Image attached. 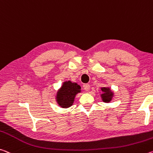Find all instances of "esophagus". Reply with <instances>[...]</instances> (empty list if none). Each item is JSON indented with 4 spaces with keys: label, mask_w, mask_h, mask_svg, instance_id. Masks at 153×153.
I'll return each mask as SVG.
<instances>
[{
    "label": "esophagus",
    "mask_w": 153,
    "mask_h": 153,
    "mask_svg": "<svg viewBox=\"0 0 153 153\" xmlns=\"http://www.w3.org/2000/svg\"><path fill=\"white\" fill-rule=\"evenodd\" d=\"M83 87H84V89L86 91H88L89 90H90V85H89V84H84Z\"/></svg>",
    "instance_id": "34e87169"
}]
</instances>
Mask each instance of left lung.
Returning a JSON list of instances; mask_svg holds the SVG:
<instances>
[{"mask_svg": "<svg viewBox=\"0 0 153 153\" xmlns=\"http://www.w3.org/2000/svg\"><path fill=\"white\" fill-rule=\"evenodd\" d=\"M102 93L101 94V97L104 103H110L114 97V92L111 91L110 87H101Z\"/></svg>", "mask_w": 153, "mask_h": 153, "instance_id": "8db88e82", "label": "left lung"}]
</instances>
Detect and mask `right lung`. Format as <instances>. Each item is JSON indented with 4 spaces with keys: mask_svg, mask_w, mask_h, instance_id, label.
I'll return each instance as SVG.
<instances>
[{
    "mask_svg": "<svg viewBox=\"0 0 153 153\" xmlns=\"http://www.w3.org/2000/svg\"><path fill=\"white\" fill-rule=\"evenodd\" d=\"M81 93V87L71 80L62 82L55 97L58 105L62 108H68L74 104L77 94Z\"/></svg>",
    "mask_w": 153,
    "mask_h": 153,
    "instance_id": "obj_1",
    "label": "right lung"
}]
</instances>
